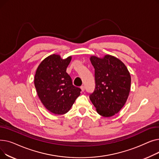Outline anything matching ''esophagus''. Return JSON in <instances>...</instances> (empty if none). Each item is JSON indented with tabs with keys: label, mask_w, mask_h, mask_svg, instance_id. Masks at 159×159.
Wrapping results in <instances>:
<instances>
[{
	"label": "esophagus",
	"mask_w": 159,
	"mask_h": 159,
	"mask_svg": "<svg viewBox=\"0 0 159 159\" xmlns=\"http://www.w3.org/2000/svg\"><path fill=\"white\" fill-rule=\"evenodd\" d=\"M80 89H81L82 91H84V86H80Z\"/></svg>",
	"instance_id": "esophagus-1"
}]
</instances>
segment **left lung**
<instances>
[{"mask_svg":"<svg viewBox=\"0 0 159 159\" xmlns=\"http://www.w3.org/2000/svg\"><path fill=\"white\" fill-rule=\"evenodd\" d=\"M90 61L95 68V88L89 98L100 115L110 117L118 113L127 101L130 73L120 60L110 55L91 56Z\"/></svg>","mask_w":159,"mask_h":159,"instance_id":"left-lung-1","label":"left lung"}]
</instances>
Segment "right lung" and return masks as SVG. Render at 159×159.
I'll list each match as a JSON object with an SVG mask.
<instances>
[{"label":"right lung","mask_w":159,"mask_h":159,"mask_svg":"<svg viewBox=\"0 0 159 159\" xmlns=\"http://www.w3.org/2000/svg\"><path fill=\"white\" fill-rule=\"evenodd\" d=\"M71 56L62 58L51 55L42 61L36 71L34 84L41 102L46 109L56 115L68 112L81 89L72 84L66 68Z\"/></svg>","instance_id":"1"}]
</instances>
